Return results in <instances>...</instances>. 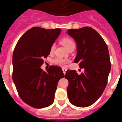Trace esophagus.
I'll list each match as a JSON object with an SVG mask.
<instances>
[{"label": "esophagus", "instance_id": "34e87169", "mask_svg": "<svg viewBox=\"0 0 122 122\" xmlns=\"http://www.w3.org/2000/svg\"><path fill=\"white\" fill-rule=\"evenodd\" d=\"M62 71H63V73L64 74H66V71H67V69L65 68H62Z\"/></svg>", "mask_w": 122, "mask_h": 122}]
</instances>
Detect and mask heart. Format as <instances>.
<instances>
[{
    "label": "heart",
    "instance_id": "b5f03b06",
    "mask_svg": "<svg viewBox=\"0 0 122 122\" xmlns=\"http://www.w3.org/2000/svg\"><path fill=\"white\" fill-rule=\"evenodd\" d=\"M61 43L62 45L66 47V48L67 50H68L72 46H75L74 42L72 41V39L70 38L66 37L62 38L61 40ZM55 45L54 44L51 45V48H50V52L52 53L54 52V50H55ZM70 62V60H67V59L64 58H56L54 60V62L55 64L57 65L58 66H61V67H64L67 63Z\"/></svg>",
    "mask_w": 122,
    "mask_h": 122
}]
</instances>
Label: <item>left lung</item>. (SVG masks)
<instances>
[{
	"label": "left lung",
	"mask_w": 122,
	"mask_h": 122,
	"mask_svg": "<svg viewBox=\"0 0 122 122\" xmlns=\"http://www.w3.org/2000/svg\"><path fill=\"white\" fill-rule=\"evenodd\" d=\"M67 33L76 41L77 55L74 62H79L84 71L78 75L76 70H67V94L70 103L86 107L95 103L103 94L111 70L109 50L103 38L90 27L68 29Z\"/></svg>",
	"instance_id": "1"
}]
</instances>
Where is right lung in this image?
Segmentation results:
<instances>
[{"label": "right lung", "mask_w": 122, "mask_h": 122, "mask_svg": "<svg viewBox=\"0 0 122 122\" xmlns=\"http://www.w3.org/2000/svg\"><path fill=\"white\" fill-rule=\"evenodd\" d=\"M61 31L58 28H32L19 39L13 51V83L21 99L34 108L46 107L53 103L58 82L64 77L57 66H51L46 72L41 68Z\"/></svg>", "instance_id": "right-lung-1"}]
</instances>
